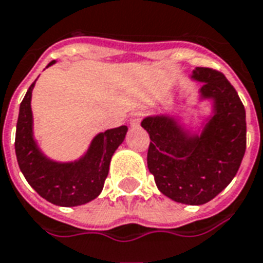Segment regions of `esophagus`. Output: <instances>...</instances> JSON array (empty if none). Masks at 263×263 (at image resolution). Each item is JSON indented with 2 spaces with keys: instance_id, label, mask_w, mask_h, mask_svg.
Returning a JSON list of instances; mask_svg holds the SVG:
<instances>
[{
  "instance_id": "esophagus-1",
  "label": "esophagus",
  "mask_w": 263,
  "mask_h": 263,
  "mask_svg": "<svg viewBox=\"0 0 263 263\" xmlns=\"http://www.w3.org/2000/svg\"><path fill=\"white\" fill-rule=\"evenodd\" d=\"M142 117H143V114L140 113V111H135V113H132L131 118H129V123H131L132 127H138L142 121Z\"/></svg>"
}]
</instances>
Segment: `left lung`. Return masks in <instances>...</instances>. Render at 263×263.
Listing matches in <instances>:
<instances>
[{
  "label": "left lung",
  "mask_w": 263,
  "mask_h": 263,
  "mask_svg": "<svg viewBox=\"0 0 263 263\" xmlns=\"http://www.w3.org/2000/svg\"><path fill=\"white\" fill-rule=\"evenodd\" d=\"M192 77L201 81L203 98L214 100L215 114L200 136H189L174 118L147 117V168L158 190L174 201L200 205L229 185L237 174L247 145L243 102L218 70L196 67Z\"/></svg>",
  "instance_id": "left-lung-1"
}]
</instances>
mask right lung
<instances>
[{
    "label": "right lung",
    "mask_w": 263,
    "mask_h": 263,
    "mask_svg": "<svg viewBox=\"0 0 263 263\" xmlns=\"http://www.w3.org/2000/svg\"><path fill=\"white\" fill-rule=\"evenodd\" d=\"M34 84L35 81L30 85L20 103L16 124L15 152L20 171L29 185L49 203L60 207L88 203L98 197L103 189L111 156L123 143L128 128L121 125L96 135L87 154L76 163L51 161L40 152L33 139L30 100Z\"/></svg>",
    "instance_id": "right-lung-1"
}]
</instances>
